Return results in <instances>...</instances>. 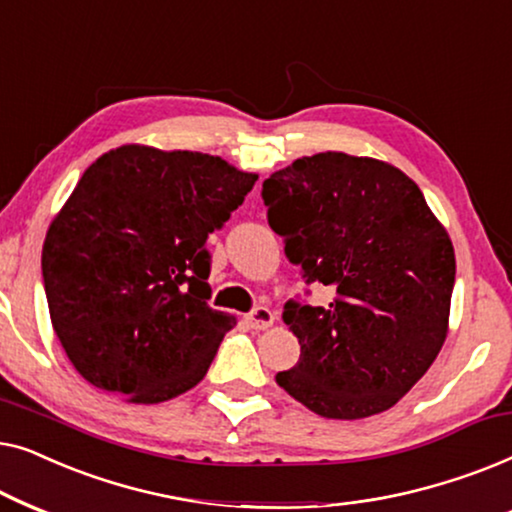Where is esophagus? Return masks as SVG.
Here are the masks:
<instances>
[{
	"mask_svg": "<svg viewBox=\"0 0 512 512\" xmlns=\"http://www.w3.org/2000/svg\"><path fill=\"white\" fill-rule=\"evenodd\" d=\"M244 321H247V326L254 328V331H265V328H270L272 321H275V314H272L268 307H256L254 312H249L247 317H244Z\"/></svg>",
	"mask_w": 512,
	"mask_h": 512,
	"instance_id": "34e87169",
	"label": "esophagus"
}]
</instances>
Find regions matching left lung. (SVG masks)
Returning <instances> with one entry per match:
<instances>
[{
	"mask_svg": "<svg viewBox=\"0 0 512 512\" xmlns=\"http://www.w3.org/2000/svg\"><path fill=\"white\" fill-rule=\"evenodd\" d=\"M268 221L328 307L286 303L298 366L277 384L326 419L389 410L431 368L450 331L454 247L408 174L326 151L263 181Z\"/></svg>",
	"mask_w": 512,
	"mask_h": 512,
	"instance_id": "1",
	"label": "left lung"
}]
</instances>
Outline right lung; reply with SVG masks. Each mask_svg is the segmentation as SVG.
<instances>
[{"label": "right lung", "mask_w": 512, "mask_h": 512, "mask_svg": "<svg viewBox=\"0 0 512 512\" xmlns=\"http://www.w3.org/2000/svg\"><path fill=\"white\" fill-rule=\"evenodd\" d=\"M256 179L219 156L144 144L83 172L41 249L53 331L83 380L146 405L205 377L237 324L207 305V237Z\"/></svg>", "instance_id": "add662e5"}]
</instances>
